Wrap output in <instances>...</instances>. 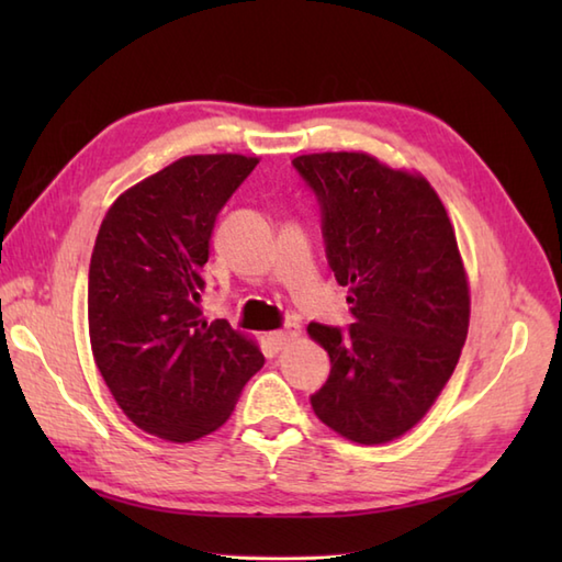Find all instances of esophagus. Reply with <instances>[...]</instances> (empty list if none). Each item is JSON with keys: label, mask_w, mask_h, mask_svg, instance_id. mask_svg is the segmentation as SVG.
Returning a JSON list of instances; mask_svg holds the SVG:
<instances>
[{"label": "esophagus", "mask_w": 562, "mask_h": 562, "mask_svg": "<svg viewBox=\"0 0 562 562\" xmlns=\"http://www.w3.org/2000/svg\"><path fill=\"white\" fill-rule=\"evenodd\" d=\"M296 333H300V330H296V326H294V324H288V326H284L282 330H274V333H270V336H268V342L272 345L274 350H282V348H288V345L296 338Z\"/></svg>", "instance_id": "esophagus-1"}]
</instances>
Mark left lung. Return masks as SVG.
I'll return each mask as SVG.
<instances>
[{"instance_id": "obj_1", "label": "left lung", "mask_w": 562, "mask_h": 562, "mask_svg": "<svg viewBox=\"0 0 562 562\" xmlns=\"http://www.w3.org/2000/svg\"><path fill=\"white\" fill-rule=\"evenodd\" d=\"M292 166L316 195L328 266L355 318L308 324L330 357L312 408L360 445L391 441L429 411L469 333L457 236L420 176L357 151L304 154Z\"/></svg>"}]
</instances>
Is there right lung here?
I'll list each match as a JSON object with an SVG mask.
<instances>
[{"label": "right lung", "mask_w": 562, "mask_h": 562, "mask_svg": "<svg viewBox=\"0 0 562 562\" xmlns=\"http://www.w3.org/2000/svg\"><path fill=\"white\" fill-rule=\"evenodd\" d=\"M256 164L241 154L178 159L117 198L99 229L89 266L93 360L149 435L193 441L214 432L266 362L198 306L214 222Z\"/></svg>", "instance_id": "obj_1"}]
</instances>
